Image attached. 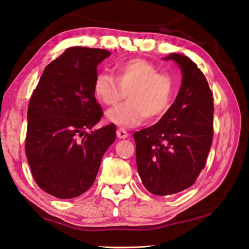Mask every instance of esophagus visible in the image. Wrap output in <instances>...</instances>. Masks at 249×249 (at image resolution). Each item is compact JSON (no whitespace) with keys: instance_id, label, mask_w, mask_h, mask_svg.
<instances>
[{"instance_id":"obj_1","label":"esophagus","mask_w":249,"mask_h":249,"mask_svg":"<svg viewBox=\"0 0 249 249\" xmlns=\"http://www.w3.org/2000/svg\"><path fill=\"white\" fill-rule=\"evenodd\" d=\"M116 135H117V137L121 138V140H122V138H126V137H127V136H128V133L126 132V130H125L124 128H121V127H120L119 129H117Z\"/></svg>"}]
</instances>
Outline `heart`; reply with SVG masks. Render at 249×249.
<instances>
[{"instance_id": "b5f03b06", "label": "heart", "mask_w": 249, "mask_h": 249, "mask_svg": "<svg viewBox=\"0 0 249 249\" xmlns=\"http://www.w3.org/2000/svg\"><path fill=\"white\" fill-rule=\"evenodd\" d=\"M115 78L107 72L95 75L93 94L105 107L127 101L107 112L108 122L121 127H134L146 119L158 121L169 111L177 93V82L169 72L159 71L153 62L132 58L117 62Z\"/></svg>"}]
</instances>
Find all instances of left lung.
<instances>
[{
	"instance_id": "left-lung-1",
	"label": "left lung",
	"mask_w": 249,
	"mask_h": 249,
	"mask_svg": "<svg viewBox=\"0 0 249 249\" xmlns=\"http://www.w3.org/2000/svg\"><path fill=\"white\" fill-rule=\"evenodd\" d=\"M182 72V84L167 114L157 124L134 133L137 170L156 196L190 188L205 167L213 141V93L191 59L170 53Z\"/></svg>"
}]
</instances>
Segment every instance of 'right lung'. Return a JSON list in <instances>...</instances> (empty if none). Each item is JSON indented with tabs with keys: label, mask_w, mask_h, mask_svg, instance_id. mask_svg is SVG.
Returning <instances> with one entry per match:
<instances>
[{
	"label": "right lung",
	"mask_w": 249,
	"mask_h": 249,
	"mask_svg": "<svg viewBox=\"0 0 249 249\" xmlns=\"http://www.w3.org/2000/svg\"><path fill=\"white\" fill-rule=\"evenodd\" d=\"M109 54L67 48L46 67L29 100L25 153L37 185L59 199L89 190L116 138L114 124L88 133L103 116L93 81L98 65Z\"/></svg>",
	"instance_id": "add662e5"
}]
</instances>
